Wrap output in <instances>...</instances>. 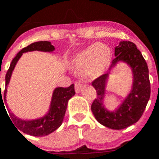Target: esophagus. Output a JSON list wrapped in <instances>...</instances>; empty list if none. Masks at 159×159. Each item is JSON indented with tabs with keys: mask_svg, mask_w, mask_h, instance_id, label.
Wrapping results in <instances>:
<instances>
[{
	"mask_svg": "<svg viewBox=\"0 0 159 159\" xmlns=\"http://www.w3.org/2000/svg\"><path fill=\"white\" fill-rule=\"evenodd\" d=\"M82 84L80 83V82H75V91H76V93H79V92L82 90Z\"/></svg>",
	"mask_w": 159,
	"mask_h": 159,
	"instance_id": "esophagus-1",
	"label": "esophagus"
}]
</instances>
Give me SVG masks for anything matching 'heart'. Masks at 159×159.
<instances>
[{"label": "heart", "mask_w": 159, "mask_h": 159, "mask_svg": "<svg viewBox=\"0 0 159 159\" xmlns=\"http://www.w3.org/2000/svg\"><path fill=\"white\" fill-rule=\"evenodd\" d=\"M110 60L111 51L108 47L95 43L77 53L72 61V67L94 81L104 73Z\"/></svg>", "instance_id": "heart-1"}]
</instances>
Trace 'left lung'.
Listing matches in <instances>:
<instances>
[{"label":"left lung","instance_id":"obj_1","mask_svg":"<svg viewBox=\"0 0 159 159\" xmlns=\"http://www.w3.org/2000/svg\"><path fill=\"white\" fill-rule=\"evenodd\" d=\"M115 59L108 73L92 82L97 92V98L91 105V111L98 123L111 129H124L139 120L150 97L149 69L142 54L135 43L121 41L115 48ZM120 62L127 63L131 69L133 83L131 90L120 105L114 111L105 107L106 88L112 69Z\"/></svg>","mask_w":159,"mask_h":159}]
</instances>
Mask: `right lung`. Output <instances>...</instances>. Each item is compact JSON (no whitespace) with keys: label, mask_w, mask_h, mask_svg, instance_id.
I'll list each match as a JSON object with an SVG mask.
<instances>
[{"label":"right lung","mask_w":159,"mask_h":159,"mask_svg":"<svg viewBox=\"0 0 159 159\" xmlns=\"http://www.w3.org/2000/svg\"><path fill=\"white\" fill-rule=\"evenodd\" d=\"M34 51L52 52L53 51H55V47L52 45V43L48 41H39V42L33 43L20 51L12 61L6 73V76H5V89L4 92L5 101H6L8 85L10 82L12 73L18 63V60L21 58L23 53L28 52H34ZM74 94H75V90H74L73 84H72L71 86L68 88H55L52 96V99H51L49 109L43 116L34 119V120H22L16 116L14 113L11 112V111L9 110V118L11 117V120H10L13 123V125L15 124L14 126V127L16 126V129H18L26 134H29L34 137H43V136L48 135L55 130H57L62 125L69 100ZM1 99H2L1 96L0 100Z\"/></svg>","instance_id":"add662e5"}]
</instances>
